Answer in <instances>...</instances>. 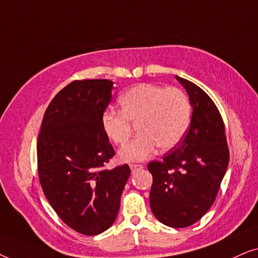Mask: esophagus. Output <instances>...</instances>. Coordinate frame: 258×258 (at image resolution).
I'll list each match as a JSON object with an SVG mask.
<instances>
[{"label": "esophagus", "mask_w": 258, "mask_h": 258, "mask_svg": "<svg viewBox=\"0 0 258 258\" xmlns=\"http://www.w3.org/2000/svg\"><path fill=\"white\" fill-rule=\"evenodd\" d=\"M142 168H143L142 164H130V169H132V171L139 170V169H142Z\"/></svg>", "instance_id": "esophagus-1"}]
</instances>
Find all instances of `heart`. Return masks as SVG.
Here are the masks:
<instances>
[{"label": "heart", "mask_w": 258, "mask_h": 258, "mask_svg": "<svg viewBox=\"0 0 258 258\" xmlns=\"http://www.w3.org/2000/svg\"><path fill=\"white\" fill-rule=\"evenodd\" d=\"M118 104L121 111H103L101 125L112 143L123 146L132 136L133 124H137L139 136L119 151L124 162L146 160L157 146L162 150L172 149L189 128L191 104L178 88L140 83L123 93Z\"/></svg>", "instance_id": "heart-1"}]
</instances>
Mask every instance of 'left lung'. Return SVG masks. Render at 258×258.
Instances as JSON below:
<instances>
[{
  "mask_svg": "<svg viewBox=\"0 0 258 258\" xmlns=\"http://www.w3.org/2000/svg\"><path fill=\"white\" fill-rule=\"evenodd\" d=\"M176 80L189 95L190 126L177 148L148 164L153 175L149 201L161 223L185 228L201 220L215 202L228 168L229 148L214 101L190 81Z\"/></svg>",
  "mask_w": 258,
  "mask_h": 258,
  "instance_id": "1",
  "label": "left lung"
}]
</instances>
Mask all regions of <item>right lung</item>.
I'll return each instance as SVG.
<instances>
[{
    "mask_svg": "<svg viewBox=\"0 0 258 258\" xmlns=\"http://www.w3.org/2000/svg\"><path fill=\"white\" fill-rule=\"evenodd\" d=\"M112 81H74L48 105L37 140L38 178L52 209L80 234L109 229L130 176L128 164L104 169L114 156L101 125Z\"/></svg>",
    "mask_w": 258,
    "mask_h": 258,
    "instance_id": "add662e5",
    "label": "right lung"
}]
</instances>
